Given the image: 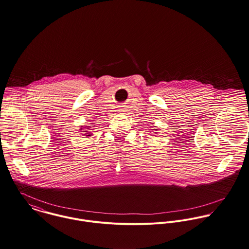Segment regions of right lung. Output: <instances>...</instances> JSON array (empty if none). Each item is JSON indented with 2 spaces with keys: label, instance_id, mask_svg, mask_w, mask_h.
Listing matches in <instances>:
<instances>
[{
  "label": "right lung",
  "instance_id": "right-lung-1",
  "mask_svg": "<svg viewBox=\"0 0 249 249\" xmlns=\"http://www.w3.org/2000/svg\"><path fill=\"white\" fill-rule=\"evenodd\" d=\"M89 136H90V135H87V137H89Z\"/></svg>",
  "mask_w": 249,
  "mask_h": 249
}]
</instances>
